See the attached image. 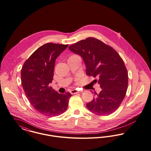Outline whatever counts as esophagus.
Masks as SVG:
<instances>
[{"label": "esophagus", "mask_w": 151, "mask_h": 151, "mask_svg": "<svg viewBox=\"0 0 151 151\" xmlns=\"http://www.w3.org/2000/svg\"><path fill=\"white\" fill-rule=\"evenodd\" d=\"M82 92L81 91H78L76 89H73V90H71V94H76V93H80V92Z\"/></svg>", "instance_id": "34e87169"}]
</instances>
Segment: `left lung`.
I'll use <instances>...</instances> for the list:
<instances>
[{"label":"left lung","mask_w":151,"mask_h":151,"mask_svg":"<svg viewBox=\"0 0 151 151\" xmlns=\"http://www.w3.org/2000/svg\"><path fill=\"white\" fill-rule=\"evenodd\" d=\"M69 50L82 58L86 75L98 78L94 81L101 91L94 93L87 107L93 114L106 116L114 112L123 101L128 87V72L120 55L111 47L94 37L71 45Z\"/></svg>","instance_id":"1"}]
</instances>
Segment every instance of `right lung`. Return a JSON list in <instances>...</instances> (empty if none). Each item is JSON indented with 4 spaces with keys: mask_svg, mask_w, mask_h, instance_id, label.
I'll return each mask as SVG.
<instances>
[{
    "mask_svg": "<svg viewBox=\"0 0 151 151\" xmlns=\"http://www.w3.org/2000/svg\"><path fill=\"white\" fill-rule=\"evenodd\" d=\"M68 46L52 43L42 45L29 57L21 70L22 85L27 99L44 115H59L67 109L71 93L60 94L48 85L53 79L56 59Z\"/></svg>",
    "mask_w": 151,
    "mask_h": 151,
    "instance_id": "1",
    "label": "right lung"
}]
</instances>
